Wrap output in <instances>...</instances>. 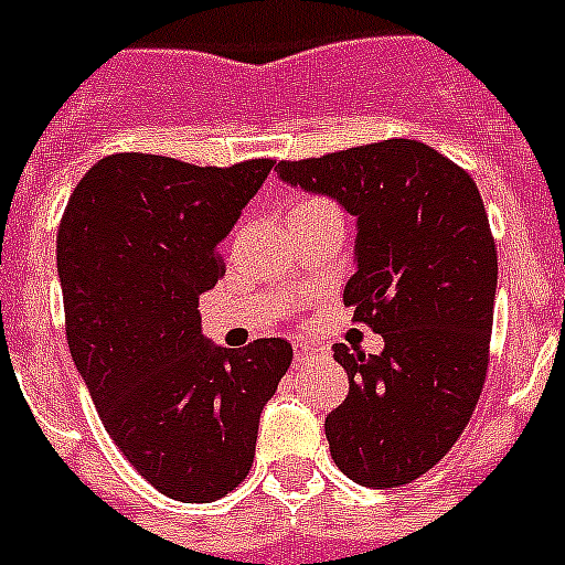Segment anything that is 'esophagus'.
Instances as JSON below:
<instances>
[{
	"label": "esophagus",
	"mask_w": 565,
	"mask_h": 565,
	"mask_svg": "<svg viewBox=\"0 0 565 565\" xmlns=\"http://www.w3.org/2000/svg\"><path fill=\"white\" fill-rule=\"evenodd\" d=\"M320 348L312 345V342H298L295 345V362H303V360H312L315 354H318Z\"/></svg>",
	"instance_id": "1"
}]
</instances>
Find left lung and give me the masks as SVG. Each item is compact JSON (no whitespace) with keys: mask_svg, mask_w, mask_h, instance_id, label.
I'll return each instance as SVG.
<instances>
[{"mask_svg":"<svg viewBox=\"0 0 565 565\" xmlns=\"http://www.w3.org/2000/svg\"><path fill=\"white\" fill-rule=\"evenodd\" d=\"M278 178L356 220L342 300L382 354L334 345L348 398L326 418L331 460L365 488L407 484L466 429L488 371L497 245L477 183L413 139L281 161Z\"/></svg>","mask_w":565,"mask_h":565,"instance_id":"obj_1","label":"left lung"}]
</instances>
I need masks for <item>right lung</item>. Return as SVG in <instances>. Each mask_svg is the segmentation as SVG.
<instances>
[{"label":"right lung","mask_w":565,"mask_h":565,"mask_svg":"<svg viewBox=\"0 0 565 565\" xmlns=\"http://www.w3.org/2000/svg\"><path fill=\"white\" fill-rule=\"evenodd\" d=\"M270 158L194 167L119 152L83 175L57 228L66 340L99 420L163 497L214 502L247 477L258 418L292 362L281 337L234 351L200 329L220 242Z\"/></svg>","instance_id":"add662e5"}]
</instances>
